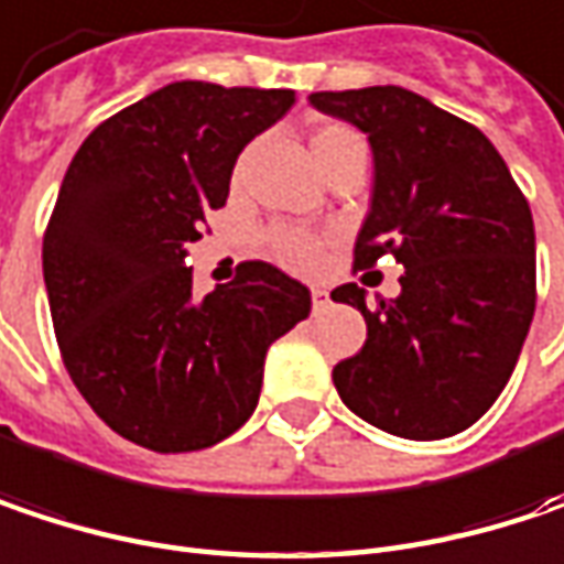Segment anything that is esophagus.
I'll list each match as a JSON object with an SVG mask.
<instances>
[{"instance_id":"1","label":"esophagus","mask_w":564,"mask_h":564,"mask_svg":"<svg viewBox=\"0 0 564 564\" xmlns=\"http://www.w3.org/2000/svg\"><path fill=\"white\" fill-rule=\"evenodd\" d=\"M326 306H329V290L313 286V310H326Z\"/></svg>"}]
</instances>
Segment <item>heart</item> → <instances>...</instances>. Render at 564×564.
Segmentation results:
<instances>
[{
    "label": "heart",
    "instance_id": "1",
    "mask_svg": "<svg viewBox=\"0 0 564 564\" xmlns=\"http://www.w3.org/2000/svg\"><path fill=\"white\" fill-rule=\"evenodd\" d=\"M310 154L316 161L319 171L333 167L335 161L348 158V154H365V141L361 134L341 122H323L316 126L310 134ZM241 171V167H238ZM271 251L274 258L293 268V271H310L316 268L319 261V251H323V241L306 235V231H274L271 235Z\"/></svg>",
    "mask_w": 564,
    "mask_h": 564
}]
</instances>
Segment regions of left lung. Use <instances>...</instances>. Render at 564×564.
Instances as JSON below:
<instances>
[{
  "instance_id": "1",
  "label": "left lung",
  "mask_w": 564,
  "mask_h": 564,
  "mask_svg": "<svg viewBox=\"0 0 564 564\" xmlns=\"http://www.w3.org/2000/svg\"><path fill=\"white\" fill-rule=\"evenodd\" d=\"M313 109L361 129L375 154L371 209L355 268L393 254L400 296L361 310L368 338L338 361L341 403L400 438H445L478 423L507 387L536 313L533 213L485 131L403 86L313 93Z\"/></svg>"
}]
</instances>
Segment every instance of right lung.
<instances>
[{
    "label": "right lung",
    "mask_w": 564,
    "mask_h": 564,
    "mask_svg": "<svg viewBox=\"0 0 564 564\" xmlns=\"http://www.w3.org/2000/svg\"><path fill=\"white\" fill-rule=\"evenodd\" d=\"M293 102L180 79L89 131L67 167L41 251L54 333L93 413L141 448L196 452L241 430L271 341L310 316V290L268 261L206 296L186 268L241 148Z\"/></svg>",
    "instance_id": "1"
}]
</instances>
